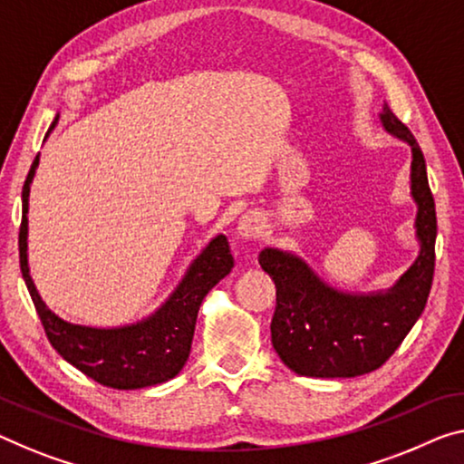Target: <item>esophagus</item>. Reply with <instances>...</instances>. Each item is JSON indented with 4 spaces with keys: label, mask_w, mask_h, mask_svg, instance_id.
Returning <instances> with one entry per match:
<instances>
[{
    "label": "esophagus",
    "mask_w": 464,
    "mask_h": 464,
    "mask_svg": "<svg viewBox=\"0 0 464 464\" xmlns=\"http://www.w3.org/2000/svg\"><path fill=\"white\" fill-rule=\"evenodd\" d=\"M263 227H266L263 218L259 216V213L251 211V213H245V216L238 219L237 232L240 238H259L263 234Z\"/></svg>",
    "instance_id": "1"
}]
</instances>
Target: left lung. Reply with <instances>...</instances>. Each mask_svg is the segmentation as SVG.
Returning <instances> with one entry per match:
<instances>
[{"instance_id":"1","label":"left lung","mask_w":464,"mask_h":464,"mask_svg":"<svg viewBox=\"0 0 464 464\" xmlns=\"http://www.w3.org/2000/svg\"><path fill=\"white\" fill-rule=\"evenodd\" d=\"M383 128L411 145V195L417 203V261L386 292L351 295L325 284L301 256L263 248L259 263L276 284L272 344L304 377H354L386 362L421 315L436 267V203L412 132L383 103Z\"/></svg>"}]
</instances>
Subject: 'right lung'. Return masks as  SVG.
<instances>
[{
    "instance_id": "obj_1",
    "label": "right lung",
    "mask_w": 464,
    "mask_h": 464,
    "mask_svg": "<svg viewBox=\"0 0 464 464\" xmlns=\"http://www.w3.org/2000/svg\"><path fill=\"white\" fill-rule=\"evenodd\" d=\"M58 118L49 126L53 130ZM47 130V134H49ZM39 155L34 158L23 187V222H20L18 251L20 272L49 342L70 365L91 380L116 390H137L158 386L172 380L190 354L197 313L203 298L216 284L230 274L234 256L224 234L213 238L203 253L192 261L187 276L178 284L172 296L151 317L122 327H87L63 322L41 301L33 277L28 274L26 237H28V192Z\"/></svg>"
}]
</instances>
